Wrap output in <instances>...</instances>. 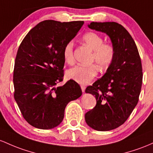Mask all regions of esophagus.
Segmentation results:
<instances>
[{
    "label": "esophagus",
    "mask_w": 153,
    "mask_h": 153,
    "mask_svg": "<svg viewBox=\"0 0 153 153\" xmlns=\"http://www.w3.org/2000/svg\"><path fill=\"white\" fill-rule=\"evenodd\" d=\"M81 89H82V91L83 92H85V89H86V87H85V86H84V85H81Z\"/></svg>",
    "instance_id": "obj_1"
}]
</instances>
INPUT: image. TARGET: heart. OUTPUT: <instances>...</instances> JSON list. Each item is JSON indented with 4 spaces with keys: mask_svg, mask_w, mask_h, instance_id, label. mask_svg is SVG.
I'll use <instances>...</instances> for the list:
<instances>
[{
    "mask_svg": "<svg viewBox=\"0 0 153 153\" xmlns=\"http://www.w3.org/2000/svg\"><path fill=\"white\" fill-rule=\"evenodd\" d=\"M84 43L92 50L91 61H95L101 69H105L112 63L115 56V50L111 44L105 43L103 38L95 32H87L82 37ZM63 56L65 61L72 64L74 58V42L70 41L63 48ZM97 74V68L95 65L88 66H76L66 73L70 79L81 85H87Z\"/></svg>",
    "mask_w": 153,
    "mask_h": 153,
    "instance_id": "obj_1",
    "label": "heart"
}]
</instances>
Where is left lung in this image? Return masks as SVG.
Instances as JSON below:
<instances>
[{
	"label": "left lung",
	"mask_w": 153,
	"mask_h": 153,
	"mask_svg": "<svg viewBox=\"0 0 153 153\" xmlns=\"http://www.w3.org/2000/svg\"><path fill=\"white\" fill-rule=\"evenodd\" d=\"M89 28L108 35L115 50L105 74L86 88L95 96V107L85 114V121L97 131H110L122 125L136 107L141 92V58L134 40L116 22H91Z\"/></svg>",
	"instance_id": "8db88e82"
}]
</instances>
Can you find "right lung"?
Wrapping results in <instances>:
<instances>
[{"label":"right lung","instance_id":"right-lung-1","mask_svg":"<svg viewBox=\"0 0 153 153\" xmlns=\"http://www.w3.org/2000/svg\"><path fill=\"white\" fill-rule=\"evenodd\" d=\"M83 24L41 22L19 47L13 69L14 99L24 118L34 127H56L62 122L67 104L82 95L81 87L74 80L55 86L63 81V48Z\"/></svg>","mask_w":153,"mask_h":153}]
</instances>
